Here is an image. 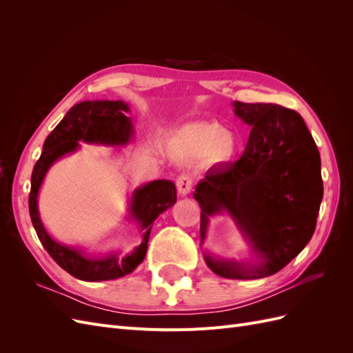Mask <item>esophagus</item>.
<instances>
[{"label": "esophagus", "instance_id": "34e87169", "mask_svg": "<svg viewBox=\"0 0 353 353\" xmlns=\"http://www.w3.org/2000/svg\"><path fill=\"white\" fill-rule=\"evenodd\" d=\"M176 188L181 196H187L193 188V178L190 175H181L176 178Z\"/></svg>", "mask_w": 353, "mask_h": 353}]
</instances>
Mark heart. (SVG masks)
<instances>
[{"label": "heart", "instance_id": "heart-1", "mask_svg": "<svg viewBox=\"0 0 353 353\" xmlns=\"http://www.w3.org/2000/svg\"><path fill=\"white\" fill-rule=\"evenodd\" d=\"M178 143L191 153L210 154L213 160L225 162L237 152V141L216 122H199L184 126L178 132Z\"/></svg>", "mask_w": 353, "mask_h": 353}]
</instances>
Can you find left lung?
Wrapping results in <instances>:
<instances>
[{
	"label": "left lung",
	"instance_id": "left-lung-1",
	"mask_svg": "<svg viewBox=\"0 0 353 353\" xmlns=\"http://www.w3.org/2000/svg\"><path fill=\"white\" fill-rule=\"evenodd\" d=\"M234 113L252 126L237 162L213 166L196 187L200 239L209 218L225 210L261 262L221 261L209 268L232 280H254L283 270L312 239L323 200L321 159L302 116L271 103L234 101Z\"/></svg>",
	"mask_w": 353,
	"mask_h": 353
}]
</instances>
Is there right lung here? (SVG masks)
Returning a JSON list of instances; mask_svg holds the SVG:
<instances>
[{"mask_svg":"<svg viewBox=\"0 0 353 353\" xmlns=\"http://www.w3.org/2000/svg\"><path fill=\"white\" fill-rule=\"evenodd\" d=\"M128 112L130 108L123 101L100 100L74 104L47 137L41 157L32 172L29 213L37 236L51 258L78 280L105 281L121 279L132 272L144 261L153 222L160 213L174 206L176 201L175 184L168 179L152 181L134 191L130 213L132 219L140 223L143 240L128 254L117 252L101 256L85 254L82 250L68 248L52 240L42 225L38 212V193L50 166L60 157L77 150L79 141L104 145L126 144L134 134L131 117L125 116Z\"/></svg>","mask_w":353,"mask_h":353,"instance_id":"add662e5","label":"right lung"}]
</instances>
